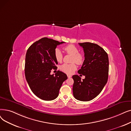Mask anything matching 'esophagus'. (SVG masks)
Listing matches in <instances>:
<instances>
[{
  "mask_svg": "<svg viewBox=\"0 0 131 131\" xmlns=\"http://www.w3.org/2000/svg\"><path fill=\"white\" fill-rule=\"evenodd\" d=\"M67 77L69 78H71V77H72V76H71V75H70V74H67Z\"/></svg>",
  "mask_w": 131,
  "mask_h": 131,
  "instance_id": "34e87169",
  "label": "esophagus"
}]
</instances>
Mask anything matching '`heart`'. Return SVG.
<instances>
[{
	"instance_id": "heart-1",
	"label": "heart",
	"mask_w": 131,
	"mask_h": 131,
	"mask_svg": "<svg viewBox=\"0 0 131 131\" xmlns=\"http://www.w3.org/2000/svg\"><path fill=\"white\" fill-rule=\"evenodd\" d=\"M65 51L69 54L72 56L71 61L75 62L78 65H81L84 61V56L79 53V49L75 45L70 44L64 47ZM54 58L58 62H61L63 58V55L61 50L56 48L54 50ZM60 69L62 72L67 74H71L77 69V66L75 63L71 64H64L60 66Z\"/></svg>"
}]
</instances>
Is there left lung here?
Instances as JSON below:
<instances>
[{"instance_id": "8db88e82", "label": "left lung", "mask_w": 131, "mask_h": 131, "mask_svg": "<svg viewBox=\"0 0 131 131\" xmlns=\"http://www.w3.org/2000/svg\"><path fill=\"white\" fill-rule=\"evenodd\" d=\"M82 47L84 60L78 72L85 76L81 80L78 75L72 76L73 94L77 100L89 101L99 95L106 84L109 72V58L99 45L90 42L79 43Z\"/></svg>"}]
</instances>
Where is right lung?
<instances>
[{
  "mask_svg": "<svg viewBox=\"0 0 131 131\" xmlns=\"http://www.w3.org/2000/svg\"><path fill=\"white\" fill-rule=\"evenodd\" d=\"M64 43L44 37L27 50L25 67L26 80L32 93L43 100L51 101L57 97L62 83L67 79L66 74L59 71L55 75L50 74L58 64L54 50L57 45Z\"/></svg>",
  "mask_w": 131,
  "mask_h": 131,
  "instance_id": "obj_1",
  "label": "right lung"
}]
</instances>
